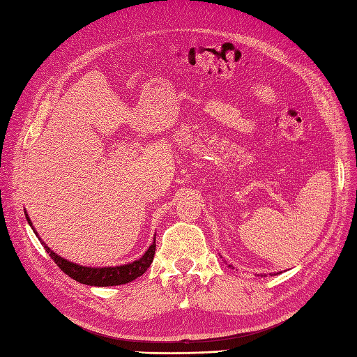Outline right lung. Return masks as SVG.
Returning <instances> with one entry per match:
<instances>
[{
  "label": "right lung",
  "instance_id": "right-lung-1",
  "mask_svg": "<svg viewBox=\"0 0 357 357\" xmlns=\"http://www.w3.org/2000/svg\"><path fill=\"white\" fill-rule=\"evenodd\" d=\"M27 221L30 225H32L29 216H27ZM44 248L52 259L55 261L58 267L61 268L67 276L78 280L79 284L95 285V287H112V285H123L127 282H132V280H135L136 278H139L141 275L146 273V270L150 267V264L153 262L156 241H153V244L149 247L146 255L139 257L138 261L118 265V267H84V265H78V264L69 262L67 259H63L61 256L53 253L47 245H44Z\"/></svg>",
  "mask_w": 357,
  "mask_h": 357
}]
</instances>
